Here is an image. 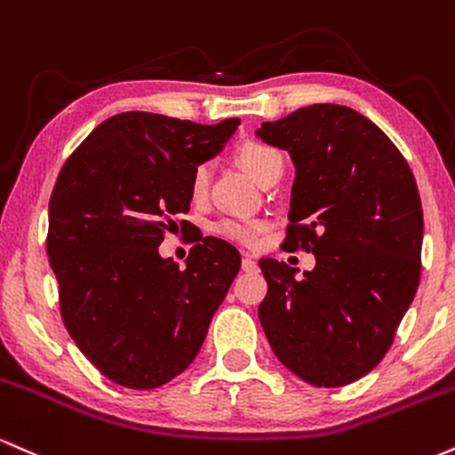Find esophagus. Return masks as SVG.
<instances>
[{
  "instance_id": "esophagus-1",
  "label": "esophagus",
  "mask_w": 455,
  "mask_h": 455,
  "mask_svg": "<svg viewBox=\"0 0 455 455\" xmlns=\"http://www.w3.org/2000/svg\"><path fill=\"white\" fill-rule=\"evenodd\" d=\"M243 270H244V272L258 270V261L251 258V255H244V258H243Z\"/></svg>"
}]
</instances>
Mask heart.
<instances>
[{"mask_svg": "<svg viewBox=\"0 0 455 455\" xmlns=\"http://www.w3.org/2000/svg\"><path fill=\"white\" fill-rule=\"evenodd\" d=\"M236 157L240 165H243L247 172L253 176L258 183L268 176L272 170L283 168V157L281 153L276 151L270 144L255 140V138H249V140L240 142L236 148ZM208 179H211V170H208L206 164L196 165L194 174H191V194L194 197H202L208 189ZM266 226L261 221H240V219H223V221L215 223V232L219 236L234 240V243L243 244H255L264 232Z\"/></svg>", "mask_w": 455, "mask_h": 455, "instance_id": "obj_1", "label": "heart"}]
</instances>
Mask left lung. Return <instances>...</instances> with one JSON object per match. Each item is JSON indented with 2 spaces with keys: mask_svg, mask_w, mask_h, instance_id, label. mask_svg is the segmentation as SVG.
Masks as SVG:
<instances>
[{
  "mask_svg": "<svg viewBox=\"0 0 455 455\" xmlns=\"http://www.w3.org/2000/svg\"><path fill=\"white\" fill-rule=\"evenodd\" d=\"M290 153L291 249L315 268L259 259L268 293L259 322L275 355L317 387L368 375L394 343L421 272L424 212L415 176L371 119L339 104H313L258 132Z\"/></svg>",
  "mask_w": 455,
  "mask_h": 455,
  "instance_id": "1",
  "label": "left lung"
}]
</instances>
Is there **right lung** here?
I'll use <instances>...</instances> for the list:
<instances>
[{
  "mask_svg": "<svg viewBox=\"0 0 455 455\" xmlns=\"http://www.w3.org/2000/svg\"><path fill=\"white\" fill-rule=\"evenodd\" d=\"M238 123L121 112L57 176L46 251L63 323L91 364L123 387L153 389L180 375L238 275L240 253L221 238L196 244L185 268L157 251L174 217L189 212L196 165L221 153Z\"/></svg>",
  "mask_w": 455,
  "mask_h": 455,
  "instance_id": "obj_1",
  "label": "right lung"
}]
</instances>
